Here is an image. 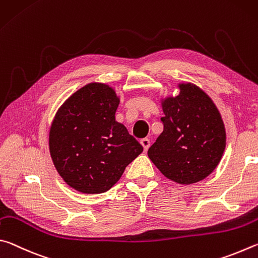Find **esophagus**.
Returning a JSON list of instances; mask_svg holds the SVG:
<instances>
[{"label": "esophagus", "mask_w": 258, "mask_h": 258, "mask_svg": "<svg viewBox=\"0 0 258 258\" xmlns=\"http://www.w3.org/2000/svg\"><path fill=\"white\" fill-rule=\"evenodd\" d=\"M141 144H142V146L144 147V152H146L148 150V147H150V145H151V142H150V139L144 138L141 141Z\"/></svg>", "instance_id": "1"}]
</instances>
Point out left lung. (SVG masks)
Masks as SVG:
<instances>
[{
	"label": "left lung",
	"instance_id": "8db88e82",
	"mask_svg": "<svg viewBox=\"0 0 258 258\" xmlns=\"http://www.w3.org/2000/svg\"><path fill=\"white\" fill-rule=\"evenodd\" d=\"M162 103L163 133L147 154L166 178L182 184L201 181L218 166L225 148V129L213 101L192 84Z\"/></svg>",
	"mask_w": 258,
	"mask_h": 258
}]
</instances>
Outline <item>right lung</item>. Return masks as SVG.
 Here are the masks:
<instances>
[{
	"instance_id": "obj_1",
	"label": "right lung",
	"mask_w": 258,
	"mask_h": 258,
	"mask_svg": "<svg viewBox=\"0 0 258 258\" xmlns=\"http://www.w3.org/2000/svg\"><path fill=\"white\" fill-rule=\"evenodd\" d=\"M119 98L110 86L88 84L57 111L49 130V153L58 174L76 190L112 188L143 146L115 121Z\"/></svg>"
}]
</instances>
